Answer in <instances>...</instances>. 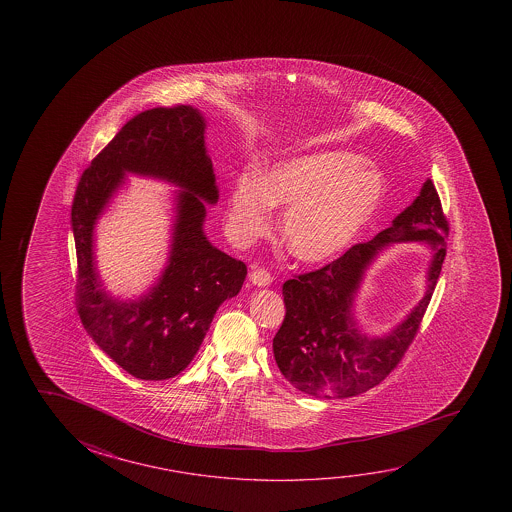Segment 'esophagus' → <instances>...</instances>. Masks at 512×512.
Listing matches in <instances>:
<instances>
[{"label": "esophagus", "mask_w": 512, "mask_h": 512, "mask_svg": "<svg viewBox=\"0 0 512 512\" xmlns=\"http://www.w3.org/2000/svg\"><path fill=\"white\" fill-rule=\"evenodd\" d=\"M250 282L253 285H257V287H266V285L271 284L273 282V277L269 275V271L262 268L252 269V273H250Z\"/></svg>", "instance_id": "obj_1"}]
</instances>
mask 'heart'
<instances>
[{
    "label": "heart",
    "instance_id": "heart-1",
    "mask_svg": "<svg viewBox=\"0 0 512 512\" xmlns=\"http://www.w3.org/2000/svg\"><path fill=\"white\" fill-rule=\"evenodd\" d=\"M386 196V180L353 151L327 150L278 162L262 176L244 173L228 200V228L252 243L285 207L282 235L289 252L310 264L343 253L369 227Z\"/></svg>",
    "mask_w": 512,
    "mask_h": 512
}]
</instances>
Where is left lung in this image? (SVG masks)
Listing matches in <instances>:
<instances>
[{"instance_id": "obj_1", "label": "left lung", "mask_w": 512, "mask_h": 512, "mask_svg": "<svg viewBox=\"0 0 512 512\" xmlns=\"http://www.w3.org/2000/svg\"><path fill=\"white\" fill-rule=\"evenodd\" d=\"M448 219L432 180L393 225L359 243L327 266L303 273L282 287L285 318L273 337L278 368L296 389L323 398L366 393L393 371L418 334L446 257ZM427 242L433 250L428 293L386 337L361 333L351 309L361 277L378 251L393 242Z\"/></svg>"}]
</instances>
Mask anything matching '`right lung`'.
Returning <instances> with one entry per match:
<instances>
[{"label": "right lung", "instance_id": "1", "mask_svg": "<svg viewBox=\"0 0 512 512\" xmlns=\"http://www.w3.org/2000/svg\"><path fill=\"white\" fill-rule=\"evenodd\" d=\"M126 172L178 184L169 266L139 301L119 303L100 284L93 260V225ZM205 119L191 105L157 107L130 119L96 155L76 187V309L94 343L132 377L166 380L200 350L219 305L241 291L246 264L209 243L205 203L218 202Z\"/></svg>", "mask_w": 512, "mask_h": 512}]
</instances>
